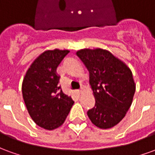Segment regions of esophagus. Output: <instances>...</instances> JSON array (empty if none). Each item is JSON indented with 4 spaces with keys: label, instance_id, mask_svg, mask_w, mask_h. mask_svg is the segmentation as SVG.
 Here are the masks:
<instances>
[{
    "label": "esophagus",
    "instance_id": "34e87169",
    "mask_svg": "<svg viewBox=\"0 0 155 155\" xmlns=\"http://www.w3.org/2000/svg\"><path fill=\"white\" fill-rule=\"evenodd\" d=\"M77 92H78V93H79V94H82V93L84 92V88L81 87V90H79V91H78Z\"/></svg>",
    "mask_w": 155,
    "mask_h": 155
}]
</instances>
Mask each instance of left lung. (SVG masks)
Here are the masks:
<instances>
[{"label":"left lung","mask_w":155,"mask_h":155,"mask_svg":"<svg viewBox=\"0 0 155 155\" xmlns=\"http://www.w3.org/2000/svg\"><path fill=\"white\" fill-rule=\"evenodd\" d=\"M90 74V84L95 99L87 114L101 129H110L123 120L135 92L132 71L124 62L107 50L82 49L76 52Z\"/></svg>","instance_id":"8db88e82"}]
</instances>
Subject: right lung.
<instances>
[{"mask_svg":"<svg viewBox=\"0 0 155 155\" xmlns=\"http://www.w3.org/2000/svg\"><path fill=\"white\" fill-rule=\"evenodd\" d=\"M70 52L47 50L32 62L22 82V95L31 119L38 126L53 130L64 124L74 101L58 85L56 68Z\"/></svg>","mask_w":155,"mask_h":155,"instance_id":"obj_1","label":"right lung"}]
</instances>
